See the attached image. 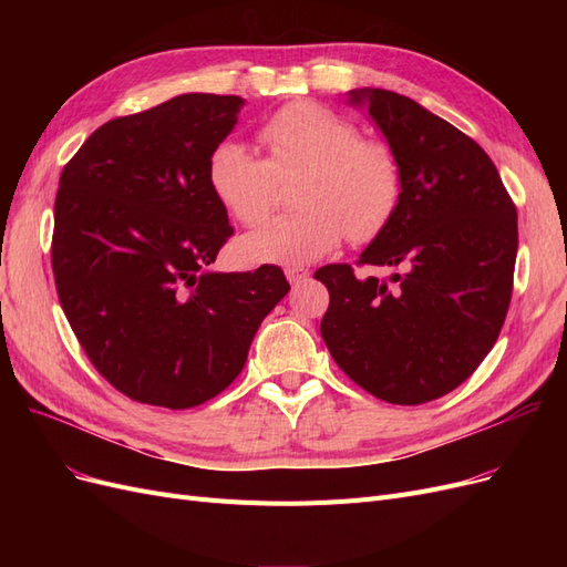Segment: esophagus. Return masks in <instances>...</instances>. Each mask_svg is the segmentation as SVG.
I'll return each mask as SVG.
<instances>
[{
  "label": "esophagus",
  "instance_id": "obj_1",
  "mask_svg": "<svg viewBox=\"0 0 567 567\" xmlns=\"http://www.w3.org/2000/svg\"><path fill=\"white\" fill-rule=\"evenodd\" d=\"M286 279L290 281V286H300L307 279H310V269H305V267H286Z\"/></svg>",
  "mask_w": 567,
  "mask_h": 567
}]
</instances>
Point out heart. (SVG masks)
<instances>
[{
    "mask_svg": "<svg viewBox=\"0 0 567 567\" xmlns=\"http://www.w3.org/2000/svg\"><path fill=\"white\" fill-rule=\"evenodd\" d=\"M267 158L238 142H221L208 161L215 198L244 227H262L279 205L281 182L300 175L298 213L244 238L248 262L310 265L342 236L364 244L379 236L402 200V165L385 142L359 136L352 120L315 101H293L257 130Z\"/></svg>",
    "mask_w": 567,
    "mask_h": 567,
    "instance_id": "b5f03b06",
    "label": "heart"
}]
</instances>
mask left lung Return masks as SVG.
<instances>
[{"label": "left lung", "mask_w": 567, "mask_h": 567, "mask_svg": "<svg viewBox=\"0 0 567 567\" xmlns=\"http://www.w3.org/2000/svg\"><path fill=\"white\" fill-rule=\"evenodd\" d=\"M402 165V200L357 265H326L321 338L350 379L390 404L458 388L494 348L513 293L518 213L487 153L447 120L388 90H352Z\"/></svg>", "instance_id": "8db88e82"}]
</instances>
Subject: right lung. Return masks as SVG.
Returning a JSON list of instances; mask_svg holds the SVG:
<instances>
[{"label":"right lung","instance_id":"obj_1","mask_svg":"<svg viewBox=\"0 0 567 567\" xmlns=\"http://www.w3.org/2000/svg\"><path fill=\"white\" fill-rule=\"evenodd\" d=\"M241 96L182 94L109 120L61 173L51 267L84 354L130 400L188 409L241 373L288 293L281 267L213 271L234 234L208 182Z\"/></svg>","mask_w":567,"mask_h":567}]
</instances>
